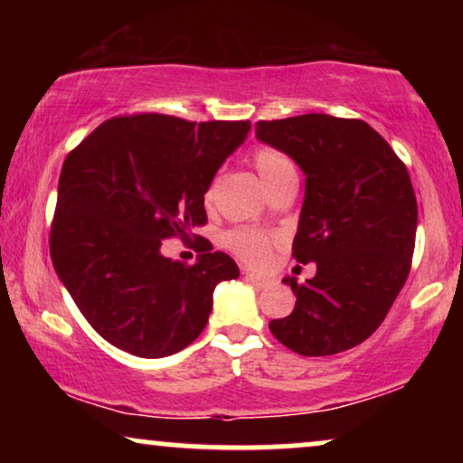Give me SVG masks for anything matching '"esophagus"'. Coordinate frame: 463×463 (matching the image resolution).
<instances>
[{
	"label": "esophagus",
	"instance_id": "obj_1",
	"mask_svg": "<svg viewBox=\"0 0 463 463\" xmlns=\"http://www.w3.org/2000/svg\"><path fill=\"white\" fill-rule=\"evenodd\" d=\"M244 278H246V282L255 284L257 288H268L269 284H271L269 278H263V276H259V274H252V271H246Z\"/></svg>",
	"mask_w": 463,
	"mask_h": 463
}]
</instances>
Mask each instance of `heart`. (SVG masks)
<instances>
[{
	"label": "heart",
	"mask_w": 463,
	"mask_h": 463,
	"mask_svg": "<svg viewBox=\"0 0 463 463\" xmlns=\"http://www.w3.org/2000/svg\"><path fill=\"white\" fill-rule=\"evenodd\" d=\"M252 164H255L259 176H261L263 185L271 194L274 189L290 176H295V166L280 149L274 147H259L252 154ZM217 200V185L206 189L204 202L211 206ZM225 244L233 255H238L244 263L252 268H265L269 263L271 252L278 246V238L269 232L252 230V227H236L225 236Z\"/></svg>",
	"instance_id": "obj_1"
}]
</instances>
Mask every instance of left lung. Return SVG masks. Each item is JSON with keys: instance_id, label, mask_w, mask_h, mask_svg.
Here are the masks:
<instances>
[{"instance_id": "1", "label": "left lung", "mask_w": 463, "mask_h": 463, "mask_svg": "<svg viewBox=\"0 0 463 463\" xmlns=\"http://www.w3.org/2000/svg\"><path fill=\"white\" fill-rule=\"evenodd\" d=\"M259 141L284 151L306 173L293 257L316 261L274 337L301 356H333L377 331L411 271L417 200L409 170L363 119L306 113L255 124Z\"/></svg>"}]
</instances>
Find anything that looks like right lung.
I'll return each instance as SVG.
<instances>
[{"mask_svg":"<svg viewBox=\"0 0 463 463\" xmlns=\"http://www.w3.org/2000/svg\"><path fill=\"white\" fill-rule=\"evenodd\" d=\"M249 130V122L130 113L69 151L50 257L75 306L111 345L141 358L181 352L204 331L214 287L240 276L206 238H195L192 265L162 257L160 246L185 242L206 225V189Z\"/></svg>","mask_w":463,"mask_h":463,"instance_id":"right-lung-1","label":"right lung"}]
</instances>
